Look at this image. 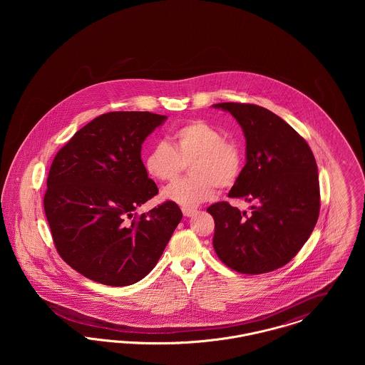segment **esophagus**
I'll use <instances>...</instances> for the list:
<instances>
[{"label":"esophagus","mask_w":365,"mask_h":365,"mask_svg":"<svg viewBox=\"0 0 365 365\" xmlns=\"http://www.w3.org/2000/svg\"><path fill=\"white\" fill-rule=\"evenodd\" d=\"M182 212H183V215L185 216H187V217H191L197 210L195 209H191V208H183L182 209Z\"/></svg>","instance_id":"obj_1"}]
</instances>
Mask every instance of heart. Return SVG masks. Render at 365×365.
<instances>
[{"label":"heart","mask_w":365,"mask_h":365,"mask_svg":"<svg viewBox=\"0 0 365 365\" xmlns=\"http://www.w3.org/2000/svg\"><path fill=\"white\" fill-rule=\"evenodd\" d=\"M173 146L158 142L143 158L149 176L171 182L189 165L191 176L167 186L161 197L183 208L197 207L215 197L217 186L228 189L242 173L243 156L237 142L202 120L186 123L173 134Z\"/></svg>","instance_id":"obj_1"}]
</instances>
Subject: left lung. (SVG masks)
Masks as SVG:
<instances>
[{"label":"left lung","instance_id":"8db88e82","mask_svg":"<svg viewBox=\"0 0 365 365\" xmlns=\"http://www.w3.org/2000/svg\"><path fill=\"white\" fill-rule=\"evenodd\" d=\"M213 106L230 112L246 139V164L228 197L255 202L252 215L227 201L207 209L215 219V252L237 272H271L294 257L319 219L316 160L307 140L271 110L238 103Z\"/></svg>","mask_w":365,"mask_h":365}]
</instances>
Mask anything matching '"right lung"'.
Masks as SVG:
<instances>
[{"label": "right lung", "instance_id": "1", "mask_svg": "<svg viewBox=\"0 0 365 365\" xmlns=\"http://www.w3.org/2000/svg\"><path fill=\"white\" fill-rule=\"evenodd\" d=\"M167 116L109 112L82 127L53 160L43 208L53 242L75 271L106 286L145 278L173 237L182 210L158 192L140 158L142 143Z\"/></svg>", "mask_w": 365, "mask_h": 365}]
</instances>
